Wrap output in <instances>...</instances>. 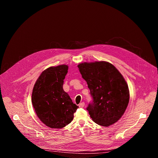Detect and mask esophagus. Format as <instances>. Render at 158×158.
<instances>
[{
    "label": "esophagus",
    "mask_w": 158,
    "mask_h": 158,
    "mask_svg": "<svg viewBox=\"0 0 158 158\" xmlns=\"http://www.w3.org/2000/svg\"><path fill=\"white\" fill-rule=\"evenodd\" d=\"M84 105H85V103H84V102H81V103L79 104V107H84Z\"/></svg>",
    "instance_id": "1"
}]
</instances>
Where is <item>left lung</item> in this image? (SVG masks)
Segmentation results:
<instances>
[{
	"label": "left lung",
	"mask_w": 158,
	"mask_h": 158,
	"mask_svg": "<svg viewBox=\"0 0 158 158\" xmlns=\"http://www.w3.org/2000/svg\"><path fill=\"white\" fill-rule=\"evenodd\" d=\"M93 101L86 109L96 124L109 126L122 117L129 101L128 85L116 67L105 61L78 65Z\"/></svg>",
	"instance_id": "obj_1"
}]
</instances>
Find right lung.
<instances>
[{
	"instance_id": "1",
	"label": "right lung",
	"mask_w": 158,
	"mask_h": 158,
	"mask_svg": "<svg viewBox=\"0 0 158 158\" xmlns=\"http://www.w3.org/2000/svg\"><path fill=\"white\" fill-rule=\"evenodd\" d=\"M68 66L60 65L44 71L34 84L32 102L39 119L51 128L60 129L71 123L79 107L63 89Z\"/></svg>"
}]
</instances>
